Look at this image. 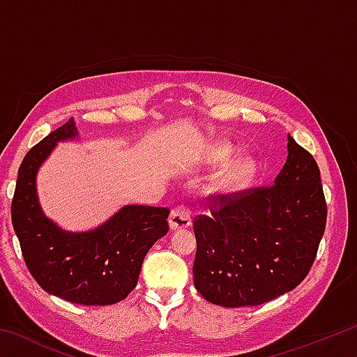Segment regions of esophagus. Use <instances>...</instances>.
Here are the masks:
<instances>
[{
    "label": "esophagus",
    "mask_w": 357,
    "mask_h": 357,
    "mask_svg": "<svg viewBox=\"0 0 357 357\" xmlns=\"http://www.w3.org/2000/svg\"><path fill=\"white\" fill-rule=\"evenodd\" d=\"M168 222H170L172 229L187 228L190 225V209L183 206V204H181V206H176L174 209H172Z\"/></svg>",
    "instance_id": "1"
}]
</instances>
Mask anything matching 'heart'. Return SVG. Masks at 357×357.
Returning a JSON list of instances; mask_svg holds the SVG:
<instances>
[{"label": "heart", "instance_id": "heart-1", "mask_svg": "<svg viewBox=\"0 0 357 357\" xmlns=\"http://www.w3.org/2000/svg\"><path fill=\"white\" fill-rule=\"evenodd\" d=\"M238 155L236 149L231 144H220L217 146L213 153V162L215 165H227L231 162L234 157ZM253 174V164L250 160H243L239 164L233 165L231 168L217 178L213 185H211L209 192L217 198H228L234 195V193L244 189L249 183Z\"/></svg>", "mask_w": 357, "mask_h": 357}]
</instances>
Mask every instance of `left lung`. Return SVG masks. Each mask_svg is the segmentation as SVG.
<instances>
[{
	"mask_svg": "<svg viewBox=\"0 0 357 357\" xmlns=\"http://www.w3.org/2000/svg\"><path fill=\"white\" fill-rule=\"evenodd\" d=\"M193 220V283L223 307L259 305L291 291L315 261L328 219L319 168L288 135V157L273 185L211 198Z\"/></svg>",
	"mask_w": 357,
	"mask_h": 357,
	"instance_id": "obj_1",
	"label": "left lung"
}]
</instances>
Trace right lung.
Returning a JSON list of instances; mask_svg holds the SVG:
<instances>
[{
	"instance_id": "right-lung-1",
	"label": "right lung",
	"mask_w": 357,
	"mask_h": 357,
	"mask_svg": "<svg viewBox=\"0 0 357 357\" xmlns=\"http://www.w3.org/2000/svg\"><path fill=\"white\" fill-rule=\"evenodd\" d=\"M78 135L69 119L28 151L10 215L28 271L48 294L82 305H110L137 287L148 250L168 233L170 209L128 204L100 227L66 231L44 215L36 174L58 142Z\"/></svg>"
}]
</instances>
